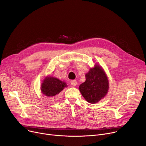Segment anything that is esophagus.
<instances>
[{
  "label": "esophagus",
  "mask_w": 146,
  "mask_h": 146,
  "mask_svg": "<svg viewBox=\"0 0 146 146\" xmlns=\"http://www.w3.org/2000/svg\"><path fill=\"white\" fill-rule=\"evenodd\" d=\"M71 83V85L73 86H76L77 85V81L76 80H72L70 81Z\"/></svg>",
  "instance_id": "34e87169"
}]
</instances>
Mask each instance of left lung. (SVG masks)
<instances>
[{
  "instance_id": "obj_1",
  "label": "left lung",
  "mask_w": 146,
  "mask_h": 146,
  "mask_svg": "<svg viewBox=\"0 0 146 146\" xmlns=\"http://www.w3.org/2000/svg\"><path fill=\"white\" fill-rule=\"evenodd\" d=\"M86 79L79 87L80 91L88 102L96 103L108 91V78L103 69L96 65L86 74Z\"/></svg>"
}]
</instances>
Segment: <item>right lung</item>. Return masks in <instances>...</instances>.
<instances>
[{
  "label": "right lung",
  "mask_w": 146,
  "mask_h": 146,
  "mask_svg": "<svg viewBox=\"0 0 146 146\" xmlns=\"http://www.w3.org/2000/svg\"><path fill=\"white\" fill-rule=\"evenodd\" d=\"M67 86L66 82H62L59 79L52 77H46L41 84V90L47 96L55 98L57 95Z\"/></svg>",
  "instance_id": "obj_1"
}]
</instances>
